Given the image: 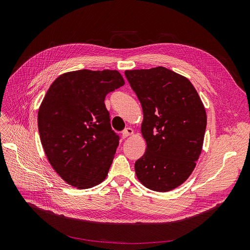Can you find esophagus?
Instances as JSON below:
<instances>
[{
  "label": "esophagus",
  "instance_id": "obj_1",
  "mask_svg": "<svg viewBox=\"0 0 250 250\" xmlns=\"http://www.w3.org/2000/svg\"><path fill=\"white\" fill-rule=\"evenodd\" d=\"M132 133H133L132 128L128 127V128H125V129L122 131V137H123V139H126V138L129 137V135H131Z\"/></svg>",
  "mask_w": 250,
  "mask_h": 250
}]
</instances>
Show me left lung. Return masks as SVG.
<instances>
[{"label": "left lung", "mask_w": 250, "mask_h": 250, "mask_svg": "<svg viewBox=\"0 0 250 250\" xmlns=\"http://www.w3.org/2000/svg\"><path fill=\"white\" fill-rule=\"evenodd\" d=\"M142 104L147 147L134 164L140 183L156 192L173 190L191 175L202 150L207 112L188 78L164 66L125 71Z\"/></svg>", "instance_id": "obj_1"}]
</instances>
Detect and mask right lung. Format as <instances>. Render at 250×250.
Masks as SVG:
<instances>
[{"label": "right lung", "instance_id": "obj_1", "mask_svg": "<svg viewBox=\"0 0 250 250\" xmlns=\"http://www.w3.org/2000/svg\"><path fill=\"white\" fill-rule=\"evenodd\" d=\"M118 71L79 70L60 75L39 109L42 145L66 184L89 188L106 178L119 145L105 97L123 86Z\"/></svg>", "mask_w": 250, "mask_h": 250}]
</instances>
